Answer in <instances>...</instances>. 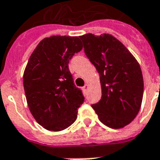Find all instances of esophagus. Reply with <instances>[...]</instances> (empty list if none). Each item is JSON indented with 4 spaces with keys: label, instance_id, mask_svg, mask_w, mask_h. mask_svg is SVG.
<instances>
[{
    "label": "esophagus",
    "instance_id": "1",
    "mask_svg": "<svg viewBox=\"0 0 160 160\" xmlns=\"http://www.w3.org/2000/svg\"><path fill=\"white\" fill-rule=\"evenodd\" d=\"M83 90L84 91H87V90H88V85H87V84H86V85L83 86Z\"/></svg>",
    "mask_w": 160,
    "mask_h": 160
}]
</instances>
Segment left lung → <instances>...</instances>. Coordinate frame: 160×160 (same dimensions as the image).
<instances>
[{
    "label": "left lung",
    "mask_w": 160,
    "mask_h": 160,
    "mask_svg": "<svg viewBox=\"0 0 160 160\" xmlns=\"http://www.w3.org/2000/svg\"><path fill=\"white\" fill-rule=\"evenodd\" d=\"M86 57L100 75L101 100L92 107L102 124L123 128L136 118L143 97L140 65L119 40L108 34L80 36Z\"/></svg>",
    "instance_id": "8db88e82"
}]
</instances>
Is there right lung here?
<instances>
[{
    "label": "right lung",
    "instance_id": "1",
    "mask_svg": "<svg viewBox=\"0 0 160 160\" xmlns=\"http://www.w3.org/2000/svg\"><path fill=\"white\" fill-rule=\"evenodd\" d=\"M77 36L53 35L38 44L23 73V88L33 117L48 131H60L76 120L84 102L68 62L82 49Z\"/></svg>",
    "mask_w": 160,
    "mask_h": 160
}]
</instances>
